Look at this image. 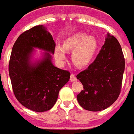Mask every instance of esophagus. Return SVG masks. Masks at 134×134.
Segmentation results:
<instances>
[{"label":"esophagus","instance_id":"34e87169","mask_svg":"<svg viewBox=\"0 0 134 134\" xmlns=\"http://www.w3.org/2000/svg\"><path fill=\"white\" fill-rule=\"evenodd\" d=\"M70 80L72 82L76 81V80H77V78H76V77H75L74 74L72 73L71 74V77H70Z\"/></svg>","mask_w":134,"mask_h":134}]
</instances>
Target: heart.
<instances>
[{
  "label": "heart",
  "mask_w": 134,
  "mask_h": 134,
  "mask_svg": "<svg viewBox=\"0 0 134 134\" xmlns=\"http://www.w3.org/2000/svg\"><path fill=\"white\" fill-rule=\"evenodd\" d=\"M98 43L94 36H87L85 33H77L64 41L63 46L57 45L54 48V57L60 64H64L66 51H72L71 58L78 67H85L90 63L97 52Z\"/></svg>",
  "instance_id": "b5f03b06"
}]
</instances>
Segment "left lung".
Returning <instances> with one entry per match:
<instances>
[{
    "mask_svg": "<svg viewBox=\"0 0 134 134\" xmlns=\"http://www.w3.org/2000/svg\"><path fill=\"white\" fill-rule=\"evenodd\" d=\"M125 71V58L115 37L107 35L105 44L94 61L77 78L83 90L77 96L80 105L90 111L111 106L119 97Z\"/></svg>",
    "mask_w": 134,
    "mask_h": 134,
    "instance_id": "1",
    "label": "left lung"
}]
</instances>
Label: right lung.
Listing matches in <instances>:
<instances>
[{
  "instance_id": "obj_1",
  "label": "right lung",
  "mask_w": 134,
  "mask_h": 134,
  "mask_svg": "<svg viewBox=\"0 0 134 134\" xmlns=\"http://www.w3.org/2000/svg\"><path fill=\"white\" fill-rule=\"evenodd\" d=\"M55 42L43 25L24 31L15 41L11 53L9 74L13 92L18 102L36 112L50 110L56 103L61 88L68 82L71 74L58 69L52 63ZM34 48L47 53L31 63Z\"/></svg>"
}]
</instances>
